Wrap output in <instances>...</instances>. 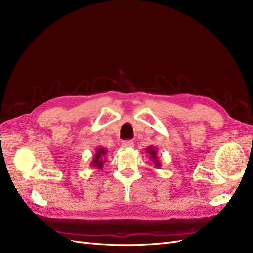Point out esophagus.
Returning <instances> with one entry per match:
<instances>
[{"label": "esophagus", "instance_id": "obj_1", "mask_svg": "<svg viewBox=\"0 0 253 253\" xmlns=\"http://www.w3.org/2000/svg\"><path fill=\"white\" fill-rule=\"evenodd\" d=\"M121 145L124 148H132L134 145V142L132 140H125V141L121 142Z\"/></svg>", "mask_w": 253, "mask_h": 253}]
</instances>
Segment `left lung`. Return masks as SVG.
Masks as SVG:
<instances>
[{
	"label": "left lung",
	"mask_w": 253,
	"mask_h": 253,
	"mask_svg": "<svg viewBox=\"0 0 253 253\" xmlns=\"http://www.w3.org/2000/svg\"><path fill=\"white\" fill-rule=\"evenodd\" d=\"M145 152H147L148 154H149V159L152 160V163L154 164V167H155V168H159L160 165H162V163H160L159 159H158L156 148L153 147V145H150L149 148L145 149Z\"/></svg>",
	"instance_id": "left-lung-1"
}]
</instances>
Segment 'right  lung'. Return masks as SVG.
<instances>
[{
	"mask_svg": "<svg viewBox=\"0 0 253 253\" xmlns=\"http://www.w3.org/2000/svg\"><path fill=\"white\" fill-rule=\"evenodd\" d=\"M108 150L102 147H98L96 149V153L93 157V160L90 162V166L91 167H96L97 169L101 170L103 168V164L106 162V157L105 154Z\"/></svg>",
	"mask_w": 253,
	"mask_h": 253,
	"instance_id": "right-lung-1",
	"label": "right lung"
}]
</instances>
